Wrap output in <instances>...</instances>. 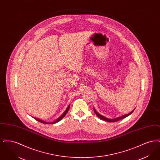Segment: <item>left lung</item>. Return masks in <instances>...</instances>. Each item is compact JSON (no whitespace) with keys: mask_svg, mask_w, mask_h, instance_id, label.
<instances>
[{"mask_svg":"<svg viewBox=\"0 0 160 160\" xmlns=\"http://www.w3.org/2000/svg\"><path fill=\"white\" fill-rule=\"evenodd\" d=\"M134 110H135V109H134L132 112H131L130 113H128V114L122 115L121 116L118 117V118H114V119H108V118H107L106 117H104V116H102V115L99 114V113L96 111V110L93 108V110H94L95 113V114H96V115H97L99 118H100V119H102V120H103V121H107V122H117V121H119V120H121L122 119H124V118H125L126 117L130 115V114H132V113L134 111Z\"/></svg>","mask_w":160,"mask_h":160,"instance_id":"8db88e82","label":"left lung"}]
</instances>
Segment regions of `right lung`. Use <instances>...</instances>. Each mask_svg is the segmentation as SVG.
I'll list each match as a JSON object with an SVG mask.
<instances>
[{
  "label": "right lung",
  "instance_id": "obj_1",
  "mask_svg": "<svg viewBox=\"0 0 160 160\" xmlns=\"http://www.w3.org/2000/svg\"><path fill=\"white\" fill-rule=\"evenodd\" d=\"M69 107H70V106L69 105L68 107L66 108V110H65V111L63 112V113L61 115V116H59L56 121H54V122H50V123H49V122H46L45 121H42V120H40V119H37V118H33L35 119H36L37 121H38L39 122H41V123H46V124H54V123H57V122H59V121H60L61 119H62V118L67 114V112H68L69 109Z\"/></svg>",
  "mask_w": 160,
  "mask_h": 160
}]
</instances>
